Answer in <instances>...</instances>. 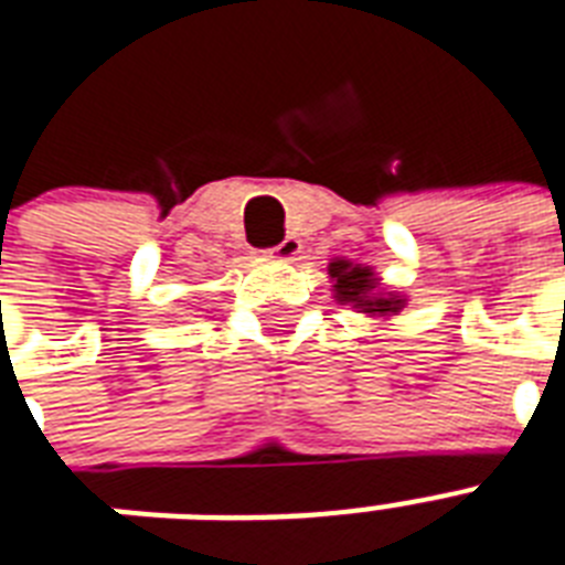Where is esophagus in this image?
Here are the masks:
<instances>
[{"label": "esophagus", "mask_w": 565, "mask_h": 565, "mask_svg": "<svg viewBox=\"0 0 565 565\" xmlns=\"http://www.w3.org/2000/svg\"><path fill=\"white\" fill-rule=\"evenodd\" d=\"M300 247H303V244H300V238H297V235H286V238L277 244V247H270V250H265V253L279 262H291L297 253H300Z\"/></svg>", "instance_id": "esophagus-1"}]
</instances>
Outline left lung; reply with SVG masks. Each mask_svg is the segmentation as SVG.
<instances>
[{"label": "left lung", "mask_w": 565, "mask_h": 565, "mask_svg": "<svg viewBox=\"0 0 565 565\" xmlns=\"http://www.w3.org/2000/svg\"><path fill=\"white\" fill-rule=\"evenodd\" d=\"M332 291L339 303H351L369 318H388L404 309V300L392 291H380V279L369 265H353L351 259H332L330 262Z\"/></svg>", "instance_id": "left-lung-1"}]
</instances>
